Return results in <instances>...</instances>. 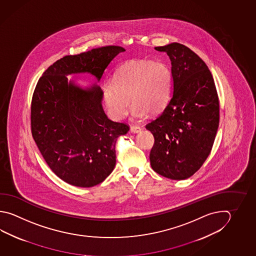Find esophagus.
<instances>
[{
  "mask_svg": "<svg viewBox=\"0 0 256 256\" xmlns=\"http://www.w3.org/2000/svg\"><path fill=\"white\" fill-rule=\"evenodd\" d=\"M130 131L132 133H138L141 131V128L138 126H131Z\"/></svg>",
  "mask_w": 256,
  "mask_h": 256,
  "instance_id": "esophagus-1",
  "label": "esophagus"
}]
</instances>
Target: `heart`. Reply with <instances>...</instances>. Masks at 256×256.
Segmentation results:
<instances>
[{
    "mask_svg": "<svg viewBox=\"0 0 256 256\" xmlns=\"http://www.w3.org/2000/svg\"><path fill=\"white\" fill-rule=\"evenodd\" d=\"M172 76L168 67L160 62H133L118 70L114 82L103 87L108 110L115 120H121L133 104L132 116L138 120L158 114L166 106L171 93Z\"/></svg>",
    "mask_w": 256,
    "mask_h": 256,
    "instance_id": "1",
    "label": "heart"
}]
</instances>
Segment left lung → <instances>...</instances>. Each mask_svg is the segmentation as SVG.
I'll return each instance as SVG.
<instances>
[{
  "label": "left lung",
  "mask_w": 256,
  "mask_h": 256,
  "mask_svg": "<svg viewBox=\"0 0 256 256\" xmlns=\"http://www.w3.org/2000/svg\"><path fill=\"white\" fill-rule=\"evenodd\" d=\"M172 64L173 95L163 112L146 125L154 138L150 164L162 176L183 180L202 166L219 126V98L211 72L183 44L156 47Z\"/></svg>",
  "instance_id": "8db88e82"
}]
</instances>
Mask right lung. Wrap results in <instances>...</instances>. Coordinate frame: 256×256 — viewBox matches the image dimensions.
<instances>
[{"label": "right lung", "mask_w": 256, "mask_h": 256, "mask_svg": "<svg viewBox=\"0 0 256 256\" xmlns=\"http://www.w3.org/2000/svg\"><path fill=\"white\" fill-rule=\"evenodd\" d=\"M125 50L118 46L92 48L68 55L40 78L30 105V130L46 163L63 181L80 188L103 182L116 164L118 138L130 126L108 118L96 85L82 90L67 75L88 72L100 80L111 60Z\"/></svg>", "instance_id": "obj_1"}]
</instances>
